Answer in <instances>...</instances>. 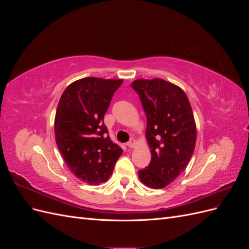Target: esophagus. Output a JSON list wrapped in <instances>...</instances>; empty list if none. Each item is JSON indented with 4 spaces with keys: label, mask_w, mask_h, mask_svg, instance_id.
Wrapping results in <instances>:
<instances>
[{
    "label": "esophagus",
    "mask_w": 249,
    "mask_h": 249,
    "mask_svg": "<svg viewBox=\"0 0 249 249\" xmlns=\"http://www.w3.org/2000/svg\"><path fill=\"white\" fill-rule=\"evenodd\" d=\"M126 146L127 147H134L135 146V140L134 139H131L129 142H126Z\"/></svg>",
    "instance_id": "obj_1"
}]
</instances>
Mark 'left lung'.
I'll return each mask as SVG.
<instances>
[{"label": "left lung", "mask_w": 249, "mask_h": 249, "mask_svg": "<svg viewBox=\"0 0 249 249\" xmlns=\"http://www.w3.org/2000/svg\"><path fill=\"white\" fill-rule=\"evenodd\" d=\"M146 114V139L152 160L138 177L145 186L161 189L189 163L196 142V125L186 93L162 79H138L131 84Z\"/></svg>", "instance_id": "8db88e82"}]
</instances>
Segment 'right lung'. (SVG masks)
I'll return each instance as SVG.
<instances>
[{
	"instance_id": "1",
	"label": "right lung",
	"mask_w": 249,
	"mask_h": 249,
	"mask_svg": "<svg viewBox=\"0 0 249 249\" xmlns=\"http://www.w3.org/2000/svg\"><path fill=\"white\" fill-rule=\"evenodd\" d=\"M122 83L123 80L93 77L81 79L64 90L58 104L57 146L67 167L90 185L106 182L123 154L104 124L105 113Z\"/></svg>"
}]
</instances>
